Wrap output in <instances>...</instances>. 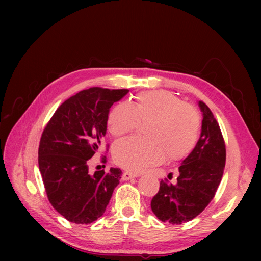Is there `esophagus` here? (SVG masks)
Listing matches in <instances>:
<instances>
[{"label":"esophagus","instance_id":"obj_1","mask_svg":"<svg viewBox=\"0 0 261 261\" xmlns=\"http://www.w3.org/2000/svg\"><path fill=\"white\" fill-rule=\"evenodd\" d=\"M134 177H135V175L132 174V173H129V172H127V171L124 172L123 175H122V179H123V180H129V179H132V178H134Z\"/></svg>","mask_w":261,"mask_h":261}]
</instances>
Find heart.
Returning <instances> with one entry per match:
<instances>
[{
	"instance_id": "heart-1",
	"label": "heart",
	"mask_w": 261,
	"mask_h": 261,
	"mask_svg": "<svg viewBox=\"0 0 261 261\" xmlns=\"http://www.w3.org/2000/svg\"><path fill=\"white\" fill-rule=\"evenodd\" d=\"M139 122H149L146 128L149 139H125L113 150L115 162L134 173L159 164L165 153L170 160L180 159L192 151L198 139V113L169 91L141 92L132 106L118 103L108 115L109 130L115 137L133 132Z\"/></svg>"
}]
</instances>
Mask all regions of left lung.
I'll return each mask as SVG.
<instances>
[{
	"instance_id": "left-lung-1",
	"label": "left lung",
	"mask_w": 261,
	"mask_h": 261,
	"mask_svg": "<svg viewBox=\"0 0 261 261\" xmlns=\"http://www.w3.org/2000/svg\"><path fill=\"white\" fill-rule=\"evenodd\" d=\"M202 113L201 133L193 151L180 162L176 184L160 181L151 200L156 218L172 224L193 220L212 200L225 167V145L211 110L198 101Z\"/></svg>"
}]
</instances>
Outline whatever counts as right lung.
Wrapping results in <instances>:
<instances>
[{
	"label": "right lung",
	"mask_w": 261,
	"mask_h": 261,
	"mask_svg": "<svg viewBox=\"0 0 261 261\" xmlns=\"http://www.w3.org/2000/svg\"><path fill=\"white\" fill-rule=\"evenodd\" d=\"M127 89H86L59 107L42 133L38 163L49 201L60 215L77 224L92 223L103 215L122 171L90 174L88 160L107 134L110 108Z\"/></svg>",
	"instance_id": "obj_1"
}]
</instances>
